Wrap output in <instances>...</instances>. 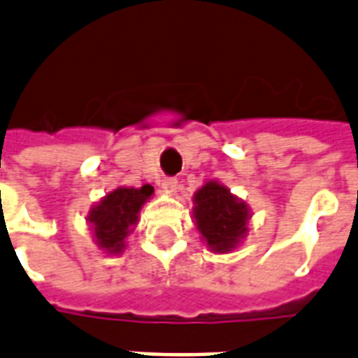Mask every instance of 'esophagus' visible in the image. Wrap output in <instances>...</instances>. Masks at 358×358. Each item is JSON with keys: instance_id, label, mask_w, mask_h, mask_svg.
Here are the masks:
<instances>
[{"instance_id": "esophagus-1", "label": "esophagus", "mask_w": 358, "mask_h": 358, "mask_svg": "<svg viewBox=\"0 0 358 358\" xmlns=\"http://www.w3.org/2000/svg\"><path fill=\"white\" fill-rule=\"evenodd\" d=\"M176 185H178V180L176 178H165L163 182H161V187H163L165 191H169V193L176 191Z\"/></svg>"}]
</instances>
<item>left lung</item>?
<instances>
[{
  "label": "left lung",
  "mask_w": 358,
  "mask_h": 358,
  "mask_svg": "<svg viewBox=\"0 0 358 358\" xmlns=\"http://www.w3.org/2000/svg\"><path fill=\"white\" fill-rule=\"evenodd\" d=\"M193 220L203 242L214 253H229L245 238L248 204L220 182L210 180L193 195Z\"/></svg>",
  "instance_id": "obj_1"
}]
</instances>
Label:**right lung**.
<instances>
[{"mask_svg": "<svg viewBox=\"0 0 358 358\" xmlns=\"http://www.w3.org/2000/svg\"><path fill=\"white\" fill-rule=\"evenodd\" d=\"M154 195L150 184L143 187H116L90 210L88 223L99 250L108 255H120L125 250V238L138 222V212Z\"/></svg>", "mask_w": 358, "mask_h": 358, "instance_id": "obj_1", "label": "right lung"}]
</instances>
